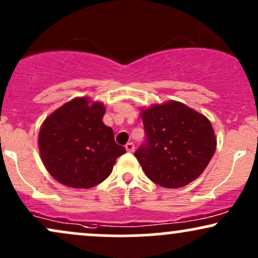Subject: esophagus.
Segmentation results:
<instances>
[{
  "label": "esophagus",
  "instance_id": "esophagus-1",
  "mask_svg": "<svg viewBox=\"0 0 258 258\" xmlns=\"http://www.w3.org/2000/svg\"><path fill=\"white\" fill-rule=\"evenodd\" d=\"M125 148H126V150L128 153L135 152V144H133V143H127L126 146H125Z\"/></svg>",
  "mask_w": 258,
  "mask_h": 258
}]
</instances>
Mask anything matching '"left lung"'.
I'll list each match as a JSON object with an SVG mask.
<instances>
[{"label": "left lung", "instance_id": "left-lung-1", "mask_svg": "<svg viewBox=\"0 0 258 258\" xmlns=\"http://www.w3.org/2000/svg\"><path fill=\"white\" fill-rule=\"evenodd\" d=\"M147 143L135 153L142 170L164 188H182L204 172L217 139L205 115L177 100L141 109Z\"/></svg>", "mask_w": 258, "mask_h": 258}]
</instances>
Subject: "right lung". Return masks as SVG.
<instances>
[{"label": "right lung", "instance_id": "add662e5", "mask_svg": "<svg viewBox=\"0 0 258 258\" xmlns=\"http://www.w3.org/2000/svg\"><path fill=\"white\" fill-rule=\"evenodd\" d=\"M104 114L103 103L78 97L43 121L38 133L40 156L59 183L76 189L98 185L126 153L115 143L111 127L103 122Z\"/></svg>", "mask_w": 258, "mask_h": 258}]
</instances>
